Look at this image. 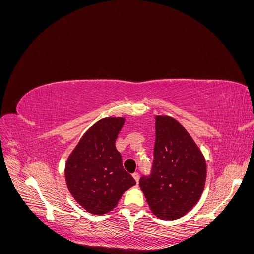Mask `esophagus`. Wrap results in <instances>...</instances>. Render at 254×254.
<instances>
[{"instance_id": "34e87169", "label": "esophagus", "mask_w": 254, "mask_h": 254, "mask_svg": "<svg viewBox=\"0 0 254 254\" xmlns=\"http://www.w3.org/2000/svg\"><path fill=\"white\" fill-rule=\"evenodd\" d=\"M132 177H133V179L135 180V182H139V179H140L139 174H137V173H133V174H132Z\"/></svg>"}]
</instances>
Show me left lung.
I'll use <instances>...</instances> for the list:
<instances>
[{
    "label": "left lung",
    "instance_id": "1",
    "mask_svg": "<svg viewBox=\"0 0 254 254\" xmlns=\"http://www.w3.org/2000/svg\"><path fill=\"white\" fill-rule=\"evenodd\" d=\"M156 141L151 174L143 176L140 188L150 211L166 220L189 213L200 199L206 164L200 149L180 123L156 115Z\"/></svg>",
    "mask_w": 254,
    "mask_h": 254
}]
</instances>
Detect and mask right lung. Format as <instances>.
<instances>
[{
	"label": "right lung",
	"mask_w": 254,
	"mask_h": 254,
	"mask_svg": "<svg viewBox=\"0 0 254 254\" xmlns=\"http://www.w3.org/2000/svg\"><path fill=\"white\" fill-rule=\"evenodd\" d=\"M125 118H104L90 127L68 156L64 177L71 195L93 215L112 211L122 195L135 184L123 168L115 141Z\"/></svg>",
	"instance_id": "obj_1"
}]
</instances>
